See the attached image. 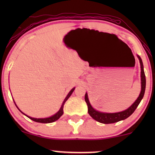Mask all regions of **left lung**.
I'll return each instance as SVG.
<instances>
[{"mask_svg": "<svg viewBox=\"0 0 155 155\" xmlns=\"http://www.w3.org/2000/svg\"><path fill=\"white\" fill-rule=\"evenodd\" d=\"M137 58H138L140 61V68H141V73H140V78H141V91L140 93L139 97H137L135 102L128 107V109L124 110V111L116 112V113H106V112H101L97 110L94 109V108L92 107L91 104L89 101L87 93L86 92L85 96H84V100H85L87 104L88 108V113L90 114L91 117L94 118L95 120L98 121L101 124H114V123H116L120 120H125L126 118H128L135 110L136 109L137 106L140 103V101L143 98L144 94H145V87H146V79H145V72H144V67L143 63L142 61V59L138 55H137Z\"/></svg>", "mask_w": 155, "mask_h": 155, "instance_id": "obj_1", "label": "left lung"}]
</instances>
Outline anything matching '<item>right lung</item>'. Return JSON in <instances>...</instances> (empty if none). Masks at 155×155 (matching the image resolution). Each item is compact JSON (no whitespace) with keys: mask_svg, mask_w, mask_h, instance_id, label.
I'll list each match as a JSON object with an SVG mask.
<instances>
[{"mask_svg":"<svg viewBox=\"0 0 155 155\" xmlns=\"http://www.w3.org/2000/svg\"><path fill=\"white\" fill-rule=\"evenodd\" d=\"M75 87H74V88L72 89V90L69 92L68 94V95L66 96V97H65V99H64V101H63V104H62V105H61V108H60V109H59V111H58V112H57V113L55 114L54 115H53V116H50V117H48V118H32V117H30V116H29L26 115V114H24V113H23V112L21 111L20 110V109H19V108L18 107V106L16 105L15 102V101H14V102H15V106L17 107V108H18V109L19 110H20V112H22V114H24V115L26 116L27 117H28L29 118H30L31 120H34V121H35V122L41 123V124H49V123H53V122L56 121V120H58V118H60L61 116L63 115V106H64L65 103V101H66L68 100V99L69 97H71V95L72 94V93L73 92V91H74V90H75ZM13 101H14V100H13Z\"/></svg>","mask_w":155,"mask_h":155,"instance_id":"obj_1","label":"right lung"}]
</instances>
